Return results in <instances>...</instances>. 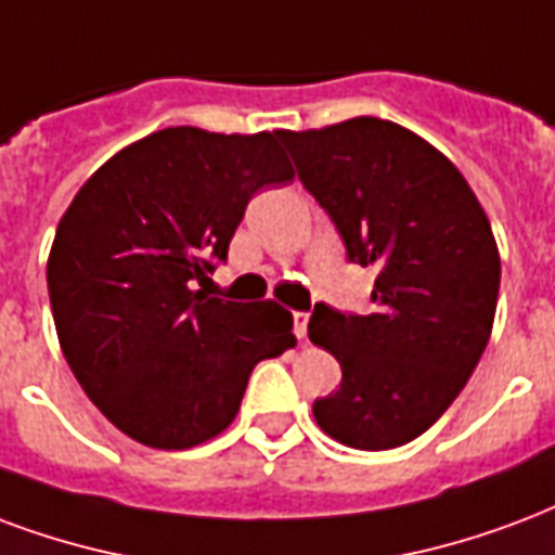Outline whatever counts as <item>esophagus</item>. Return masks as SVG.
I'll use <instances>...</instances> for the list:
<instances>
[{
	"label": "esophagus",
	"mask_w": 555,
	"mask_h": 555,
	"mask_svg": "<svg viewBox=\"0 0 555 555\" xmlns=\"http://www.w3.org/2000/svg\"><path fill=\"white\" fill-rule=\"evenodd\" d=\"M306 332H309V314H306V311H294V335L302 340L306 338Z\"/></svg>",
	"instance_id": "1"
}]
</instances>
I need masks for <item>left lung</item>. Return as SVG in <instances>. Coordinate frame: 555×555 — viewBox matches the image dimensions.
<instances>
[{"instance_id":"8db88e82","label":"left lung","mask_w":555,"mask_h":555,"mask_svg":"<svg viewBox=\"0 0 555 555\" xmlns=\"http://www.w3.org/2000/svg\"><path fill=\"white\" fill-rule=\"evenodd\" d=\"M282 141L347 258L379 270L371 314L314 306L309 338L344 373L338 391L314 403V421L356 450L409 444L450 409L491 338V223L444 152L391 120L352 117L282 131Z\"/></svg>"}]
</instances>
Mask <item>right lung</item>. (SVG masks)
<instances>
[{
    "label": "right lung",
    "instance_id": "add662e5",
    "mask_svg": "<svg viewBox=\"0 0 555 555\" xmlns=\"http://www.w3.org/2000/svg\"><path fill=\"white\" fill-rule=\"evenodd\" d=\"M282 131L173 126L102 164L49 249L69 371L134 441L188 450L235 421L249 373L297 344L291 311L205 294L246 203L294 179Z\"/></svg>",
    "mask_w": 555,
    "mask_h": 555
}]
</instances>
